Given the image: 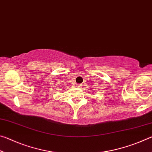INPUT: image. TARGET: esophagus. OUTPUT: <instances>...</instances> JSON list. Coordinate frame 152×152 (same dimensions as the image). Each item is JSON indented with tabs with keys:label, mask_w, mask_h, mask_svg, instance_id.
Listing matches in <instances>:
<instances>
[{
	"label": "esophagus",
	"mask_w": 152,
	"mask_h": 152,
	"mask_svg": "<svg viewBox=\"0 0 152 152\" xmlns=\"http://www.w3.org/2000/svg\"><path fill=\"white\" fill-rule=\"evenodd\" d=\"M77 86L79 87V88H81V87H82V85L81 84H77Z\"/></svg>",
	"instance_id": "1"
}]
</instances>
